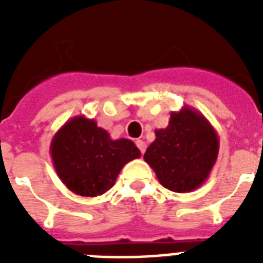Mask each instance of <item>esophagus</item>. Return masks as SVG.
I'll return each mask as SVG.
<instances>
[{
	"label": "esophagus",
	"mask_w": 263,
	"mask_h": 263,
	"mask_svg": "<svg viewBox=\"0 0 263 263\" xmlns=\"http://www.w3.org/2000/svg\"><path fill=\"white\" fill-rule=\"evenodd\" d=\"M136 146L139 147V150H140V153H142V154L146 152V143H144L143 140H140V139L136 140Z\"/></svg>",
	"instance_id": "34e87169"
}]
</instances>
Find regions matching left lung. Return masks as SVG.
Instances as JSON below:
<instances>
[{
    "instance_id": "1",
    "label": "left lung",
    "mask_w": 263,
    "mask_h": 263,
    "mask_svg": "<svg viewBox=\"0 0 263 263\" xmlns=\"http://www.w3.org/2000/svg\"><path fill=\"white\" fill-rule=\"evenodd\" d=\"M220 150V139L199 110L183 106L172 111L166 128L156 129V140L144 161L157 179L173 192H191L209 179Z\"/></svg>"
}]
</instances>
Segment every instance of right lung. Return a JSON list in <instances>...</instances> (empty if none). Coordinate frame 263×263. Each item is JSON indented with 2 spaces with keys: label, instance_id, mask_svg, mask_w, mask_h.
Listing matches in <instances>:
<instances>
[{
  "label": "right lung",
  "instance_id": "right-lung-1",
  "mask_svg": "<svg viewBox=\"0 0 263 263\" xmlns=\"http://www.w3.org/2000/svg\"><path fill=\"white\" fill-rule=\"evenodd\" d=\"M50 154L60 180L80 196L109 191L124 165L140 157L132 140H113L94 119L84 116L72 117L55 132Z\"/></svg>",
  "mask_w": 263,
  "mask_h": 263
}]
</instances>
